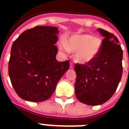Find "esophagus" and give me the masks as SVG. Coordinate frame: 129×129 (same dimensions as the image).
Segmentation results:
<instances>
[{"label": "esophagus", "mask_w": 129, "mask_h": 129, "mask_svg": "<svg viewBox=\"0 0 129 129\" xmlns=\"http://www.w3.org/2000/svg\"><path fill=\"white\" fill-rule=\"evenodd\" d=\"M70 68L71 69L74 68V65H73V63L72 62L70 63Z\"/></svg>", "instance_id": "obj_1"}]
</instances>
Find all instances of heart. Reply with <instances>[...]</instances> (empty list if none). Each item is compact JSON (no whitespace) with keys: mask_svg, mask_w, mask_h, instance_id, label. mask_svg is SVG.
<instances>
[{"mask_svg":"<svg viewBox=\"0 0 129 129\" xmlns=\"http://www.w3.org/2000/svg\"><path fill=\"white\" fill-rule=\"evenodd\" d=\"M101 39L90 34L72 35L67 42L61 41L59 49L65 52L72 51L75 53V59L80 63L87 64L98 56L102 48Z\"/></svg>","mask_w":129,"mask_h":129,"instance_id":"1","label":"heart"}]
</instances>
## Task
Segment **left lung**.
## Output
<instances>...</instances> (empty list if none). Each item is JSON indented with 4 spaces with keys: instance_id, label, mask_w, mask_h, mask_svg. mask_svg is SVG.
Instances as JSON below:
<instances>
[{
    "instance_id": "8db88e82",
    "label": "left lung",
    "mask_w": 129,
    "mask_h": 129,
    "mask_svg": "<svg viewBox=\"0 0 129 129\" xmlns=\"http://www.w3.org/2000/svg\"><path fill=\"white\" fill-rule=\"evenodd\" d=\"M97 31L104 37L98 56L86 65L75 66L76 96L90 106L107 102L116 91L122 74V50L118 39L104 29Z\"/></svg>"
}]
</instances>
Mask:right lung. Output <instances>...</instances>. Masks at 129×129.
<instances>
[{"instance_id":"add662e5","label":"right lung","mask_w":129,"mask_h":129,"mask_svg":"<svg viewBox=\"0 0 129 129\" xmlns=\"http://www.w3.org/2000/svg\"><path fill=\"white\" fill-rule=\"evenodd\" d=\"M58 28L36 26L21 33L11 50L9 75L17 95L30 102H43L53 94L68 70L69 61L56 60Z\"/></svg>"}]
</instances>
